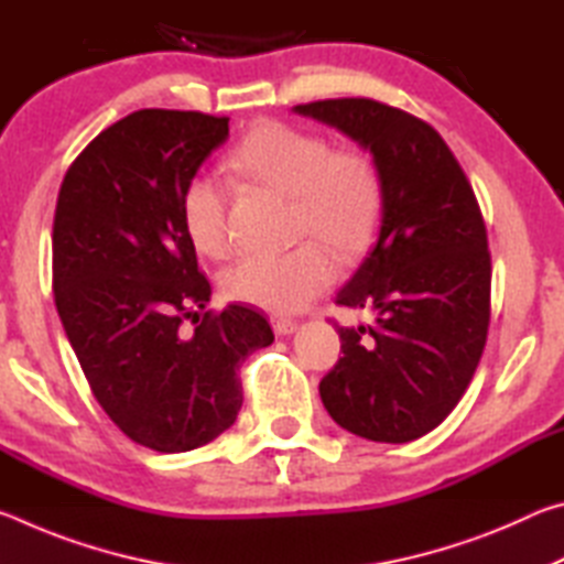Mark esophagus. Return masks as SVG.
<instances>
[{
  "label": "esophagus",
  "instance_id": "1",
  "mask_svg": "<svg viewBox=\"0 0 564 564\" xmlns=\"http://www.w3.org/2000/svg\"><path fill=\"white\" fill-rule=\"evenodd\" d=\"M273 330L279 333V336H291V333L299 328V323L291 321V318H273Z\"/></svg>",
  "mask_w": 564,
  "mask_h": 564
}]
</instances>
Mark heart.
<instances>
[{
	"label": "heart",
	"mask_w": 564,
	"mask_h": 564,
	"mask_svg": "<svg viewBox=\"0 0 564 564\" xmlns=\"http://www.w3.org/2000/svg\"><path fill=\"white\" fill-rule=\"evenodd\" d=\"M231 166L251 184L289 196L295 236L316 241L234 263L221 275L228 301L271 313L299 311L336 275L330 253L348 261L373 241L383 212V181L368 151H333L318 133L265 121L234 151ZM181 224L196 251L212 259L231 253L228 194L221 181L206 174L188 178L181 194Z\"/></svg>",
	"instance_id": "obj_1"
}]
</instances>
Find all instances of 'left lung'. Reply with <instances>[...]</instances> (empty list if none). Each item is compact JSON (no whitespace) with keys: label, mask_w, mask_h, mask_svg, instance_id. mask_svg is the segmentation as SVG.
Wrapping results in <instances>:
<instances>
[{"label":"left lung","mask_w":564,"mask_h":564,"mask_svg":"<svg viewBox=\"0 0 564 564\" xmlns=\"http://www.w3.org/2000/svg\"><path fill=\"white\" fill-rule=\"evenodd\" d=\"M293 111L370 151L383 181L378 241L336 299L373 321L338 326L343 358L321 380V400L352 435L415 441L451 415L488 338L492 269L480 206L441 133L413 113L373 99Z\"/></svg>","instance_id":"1"}]
</instances>
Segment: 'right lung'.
<instances>
[{"mask_svg":"<svg viewBox=\"0 0 564 564\" xmlns=\"http://www.w3.org/2000/svg\"><path fill=\"white\" fill-rule=\"evenodd\" d=\"M226 139V117L133 111L74 159L56 198L52 273L66 338L104 413L156 453L228 431L243 403L238 366L273 343L259 311L204 313L212 285L181 224L184 186Z\"/></svg>","mask_w":564,"mask_h":564,"instance_id":"obj_1","label":"right lung"}]
</instances>
